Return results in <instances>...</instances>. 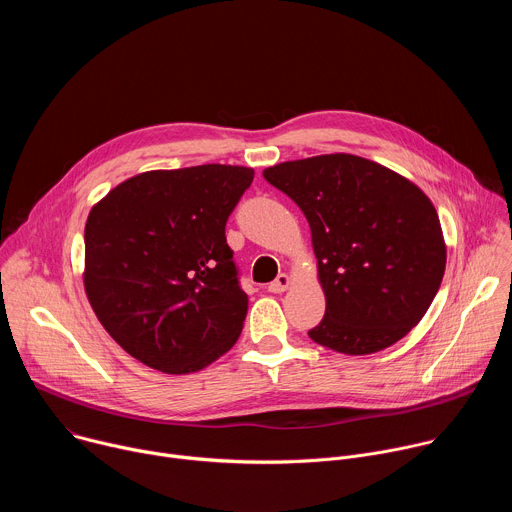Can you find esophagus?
Segmentation results:
<instances>
[{"instance_id": "34e87169", "label": "esophagus", "mask_w": 512, "mask_h": 512, "mask_svg": "<svg viewBox=\"0 0 512 512\" xmlns=\"http://www.w3.org/2000/svg\"><path fill=\"white\" fill-rule=\"evenodd\" d=\"M289 285H291V277H289L287 273H279L277 279L271 281L267 289L271 291V294H283V291H285Z\"/></svg>"}]
</instances>
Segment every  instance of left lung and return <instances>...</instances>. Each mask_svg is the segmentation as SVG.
<instances>
[{"mask_svg": "<svg viewBox=\"0 0 512 512\" xmlns=\"http://www.w3.org/2000/svg\"><path fill=\"white\" fill-rule=\"evenodd\" d=\"M263 178L308 218L326 298L314 342L373 354L419 324L444 279L446 241L417 184L352 154L283 162Z\"/></svg>", "mask_w": 512, "mask_h": 512, "instance_id": "obj_1", "label": "left lung"}]
</instances>
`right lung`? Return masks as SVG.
Segmentation results:
<instances>
[{"instance_id": "add662e5", "label": "right lung", "mask_w": 512, "mask_h": 512, "mask_svg": "<svg viewBox=\"0 0 512 512\" xmlns=\"http://www.w3.org/2000/svg\"><path fill=\"white\" fill-rule=\"evenodd\" d=\"M253 176V168L225 164L141 172L91 208L87 298L139 362L188 375L239 340L249 298L225 225Z\"/></svg>"}]
</instances>
